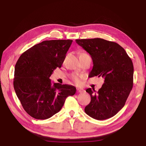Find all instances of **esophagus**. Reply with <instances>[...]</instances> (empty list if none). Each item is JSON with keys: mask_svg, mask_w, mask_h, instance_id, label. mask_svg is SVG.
I'll return each mask as SVG.
<instances>
[{"mask_svg": "<svg viewBox=\"0 0 146 146\" xmlns=\"http://www.w3.org/2000/svg\"><path fill=\"white\" fill-rule=\"evenodd\" d=\"M76 90H77V92H78V93H81V92H83V91H84L83 90L80 89V88H77Z\"/></svg>", "mask_w": 146, "mask_h": 146, "instance_id": "34e87169", "label": "esophagus"}]
</instances>
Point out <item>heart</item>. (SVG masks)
Instances as JSON below:
<instances>
[{"mask_svg":"<svg viewBox=\"0 0 146 146\" xmlns=\"http://www.w3.org/2000/svg\"><path fill=\"white\" fill-rule=\"evenodd\" d=\"M83 54H85V53H82V54H80V55H83ZM71 79H72L73 81H75L76 83H78L79 82H80V79H79V78L77 76H76V75H72L71 76Z\"/></svg>","mask_w":146,"mask_h":146,"instance_id":"heart-1","label":"heart"}]
</instances>
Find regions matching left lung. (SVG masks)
<instances>
[{
    "mask_svg": "<svg viewBox=\"0 0 146 146\" xmlns=\"http://www.w3.org/2000/svg\"><path fill=\"white\" fill-rule=\"evenodd\" d=\"M76 42L90 54L94 66L88 77L104 78L98 92L86 90L91 102L85 108L93 119L105 120L124 106L133 86L134 66L125 49L119 44L101 38L76 39Z\"/></svg>",
    "mask_w": 146,
    "mask_h": 146,
    "instance_id": "8db88e82",
    "label": "left lung"
}]
</instances>
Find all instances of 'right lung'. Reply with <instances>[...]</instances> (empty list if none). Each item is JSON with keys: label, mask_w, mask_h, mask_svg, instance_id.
Wrapping results in <instances>:
<instances>
[{"label": "right lung", "mask_w": 146, "mask_h": 146, "mask_svg": "<svg viewBox=\"0 0 146 146\" xmlns=\"http://www.w3.org/2000/svg\"><path fill=\"white\" fill-rule=\"evenodd\" d=\"M72 40H49L37 44L21 54L15 66L14 88L24 110L44 120L60 111L66 98L76 93L70 85L52 83L49 77L61 68Z\"/></svg>", "instance_id": "right-lung-1"}]
</instances>
